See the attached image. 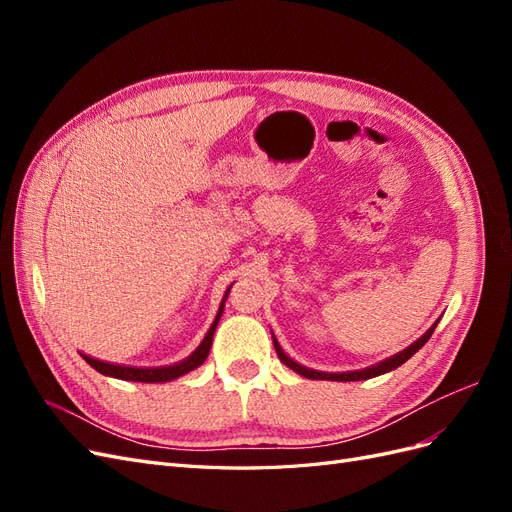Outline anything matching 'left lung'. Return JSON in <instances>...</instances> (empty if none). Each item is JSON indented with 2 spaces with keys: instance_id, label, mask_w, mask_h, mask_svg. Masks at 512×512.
<instances>
[{
  "instance_id": "8db88e82",
  "label": "left lung",
  "mask_w": 512,
  "mask_h": 512,
  "mask_svg": "<svg viewBox=\"0 0 512 512\" xmlns=\"http://www.w3.org/2000/svg\"><path fill=\"white\" fill-rule=\"evenodd\" d=\"M436 327H438V322L433 324V327H431L421 339H416V342H414L412 346H408L406 350H401L399 354L391 356V359H386V361H382V363H378V365H374V367H367V369H361V371H348V374H324V371L307 369V367H303V365H299V363H294L292 359H288V356L284 354V350L280 348V344L275 342V339H273V346H275L277 356H280V361H282L284 365H288L290 369L297 371V374L305 376V378H312V380H335V382H354V380L376 378V376H380V374H386V371H391V369H397L399 365H404L414 352H418V350H421V348L427 344V339L431 337L433 331H436Z\"/></svg>"
}]
</instances>
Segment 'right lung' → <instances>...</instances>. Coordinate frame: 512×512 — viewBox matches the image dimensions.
I'll list each match as a JSON object with an SVG mask.
<instances>
[{
  "label": "right lung",
  "mask_w": 512,
  "mask_h": 512,
  "mask_svg": "<svg viewBox=\"0 0 512 512\" xmlns=\"http://www.w3.org/2000/svg\"><path fill=\"white\" fill-rule=\"evenodd\" d=\"M215 327H218V320H215L211 324V329L207 331L203 344H200L188 359L177 363V365H170V367H147V369H141V367H123V365H113V363H104V361H96L91 359V356H85L83 359L94 367L96 371H100V374L104 376H113V378H119V380H132V382H168V380H175L183 374H188V371L196 369L198 365H203L207 354L211 350V342H213V333H215Z\"/></svg>",
  "instance_id": "1"
}]
</instances>
